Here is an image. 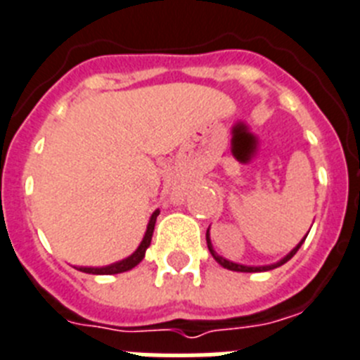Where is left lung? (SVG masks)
<instances>
[{
  "instance_id": "1",
  "label": "left lung",
  "mask_w": 360,
  "mask_h": 360,
  "mask_svg": "<svg viewBox=\"0 0 360 360\" xmlns=\"http://www.w3.org/2000/svg\"><path fill=\"white\" fill-rule=\"evenodd\" d=\"M304 239H306V237H304ZM304 239H302L301 243H299V245H297L295 248H293L292 252H290V254L283 259V261L277 262V264H271V266H243V264H236V262H230V261H226V259L221 257V255L215 254L214 250H212L210 239H208V232H206V240H208V248H210V252H212V255H214V259L219 262V264H221V266L228 268V270H232V271H266V270H274V268L281 266V264H284V262H288L290 259H292L293 255L297 254V250L301 248V245H302V243H304Z\"/></svg>"
}]
</instances>
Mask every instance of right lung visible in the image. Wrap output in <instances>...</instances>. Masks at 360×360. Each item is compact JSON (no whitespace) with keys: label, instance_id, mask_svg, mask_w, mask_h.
<instances>
[{"label":"right lung","instance_id":"1","mask_svg":"<svg viewBox=\"0 0 360 360\" xmlns=\"http://www.w3.org/2000/svg\"><path fill=\"white\" fill-rule=\"evenodd\" d=\"M158 215H159V210H155L154 214H152V217H150L148 228H146V233H145V237H143V240H141V245H139V248H137L136 252L130 255V257L123 259V261H120V262H114V264H110V266L79 268V270L85 271V274H94V275H114V274H121V271L132 270V268L137 266V264L143 261V257H145L146 248H148L150 240H152V233H154L155 219H158Z\"/></svg>","mask_w":360,"mask_h":360}]
</instances>
